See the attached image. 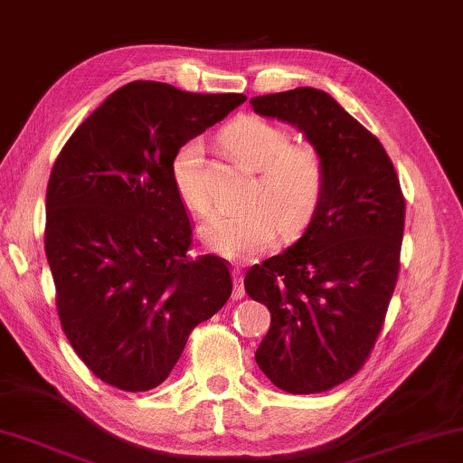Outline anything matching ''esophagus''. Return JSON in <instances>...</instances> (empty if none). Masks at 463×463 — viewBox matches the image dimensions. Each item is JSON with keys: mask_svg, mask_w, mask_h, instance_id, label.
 Wrapping results in <instances>:
<instances>
[{"mask_svg": "<svg viewBox=\"0 0 463 463\" xmlns=\"http://www.w3.org/2000/svg\"><path fill=\"white\" fill-rule=\"evenodd\" d=\"M232 280H234L232 299H243L245 298V287H243V270H241V268H232Z\"/></svg>", "mask_w": 463, "mask_h": 463, "instance_id": "obj_1", "label": "esophagus"}]
</instances>
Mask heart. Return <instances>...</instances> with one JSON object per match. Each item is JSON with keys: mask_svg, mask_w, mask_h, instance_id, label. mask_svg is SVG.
I'll return each instance as SVG.
<instances>
[{"mask_svg": "<svg viewBox=\"0 0 463 463\" xmlns=\"http://www.w3.org/2000/svg\"><path fill=\"white\" fill-rule=\"evenodd\" d=\"M222 141L239 162L258 170V178L247 191L250 203L213 212L199 234L216 253L247 261L272 245L276 231L282 237H295L307 229L322 203L326 168L318 149L293 145L285 128L258 116L229 124ZM170 176L178 197L191 210H210L202 139L193 137L178 145L170 160Z\"/></svg>", "mask_w": 463, "mask_h": 463, "instance_id": "obj_1", "label": "heart"}]
</instances>
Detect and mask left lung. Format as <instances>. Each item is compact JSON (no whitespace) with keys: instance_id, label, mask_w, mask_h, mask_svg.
Returning a JSON list of instances; mask_svg holds the SVG:
<instances>
[{"instance_id":"left-lung-1","label":"left lung","mask_w":463,"mask_h":463,"mask_svg":"<svg viewBox=\"0 0 463 463\" xmlns=\"http://www.w3.org/2000/svg\"><path fill=\"white\" fill-rule=\"evenodd\" d=\"M255 114L298 127L318 149L326 189L298 243L250 268L245 291L270 309L255 362L293 395L349 381L368 360L392 298L405 199L368 128L312 87L260 95Z\"/></svg>"}]
</instances>
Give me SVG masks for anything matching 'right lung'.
Listing matches in <instances>:
<instances>
[{"label": "right lung", "mask_w": 463, "mask_h": 463, "mask_svg": "<svg viewBox=\"0 0 463 463\" xmlns=\"http://www.w3.org/2000/svg\"><path fill=\"white\" fill-rule=\"evenodd\" d=\"M245 99L128 82L74 130L53 164L45 255L58 316L87 368L116 389L162 384L191 330L231 298L224 260L189 258L193 231L170 160Z\"/></svg>", "instance_id": "right-lung-1"}]
</instances>
